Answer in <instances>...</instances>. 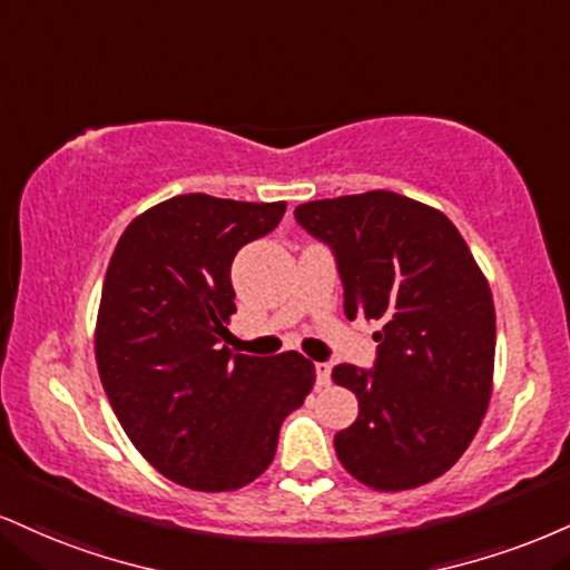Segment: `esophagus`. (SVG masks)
Listing matches in <instances>:
<instances>
[{
    "instance_id": "obj_1",
    "label": "esophagus",
    "mask_w": 570,
    "mask_h": 570,
    "mask_svg": "<svg viewBox=\"0 0 570 570\" xmlns=\"http://www.w3.org/2000/svg\"><path fill=\"white\" fill-rule=\"evenodd\" d=\"M332 382V366L328 363H315V387H328Z\"/></svg>"
}]
</instances>
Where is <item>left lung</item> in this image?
Wrapping results in <instances>:
<instances>
[{"instance_id":"obj_1","label":"left lung","mask_w":570,"mask_h":570,"mask_svg":"<svg viewBox=\"0 0 570 570\" xmlns=\"http://www.w3.org/2000/svg\"><path fill=\"white\" fill-rule=\"evenodd\" d=\"M294 217L332 246L345 315L376 321L374 368L334 366L358 420L337 456L374 491L441 478L468 451L493 385L497 313L483 271L443 212L393 190L299 204Z\"/></svg>"}]
</instances>
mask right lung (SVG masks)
<instances>
[{
    "label": "right lung",
    "mask_w": 570,
    "mask_h": 570,
    "mask_svg": "<svg viewBox=\"0 0 570 570\" xmlns=\"http://www.w3.org/2000/svg\"><path fill=\"white\" fill-rule=\"evenodd\" d=\"M286 202L185 194L137 215L102 281L95 358L135 449L169 481L236 491L276 456L315 366L299 353H230V265L281 223Z\"/></svg>",
    "instance_id": "add662e5"
}]
</instances>
